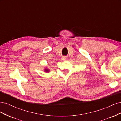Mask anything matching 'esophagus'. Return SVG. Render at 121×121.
Listing matches in <instances>:
<instances>
[{"label": "esophagus", "mask_w": 121, "mask_h": 121, "mask_svg": "<svg viewBox=\"0 0 121 121\" xmlns=\"http://www.w3.org/2000/svg\"><path fill=\"white\" fill-rule=\"evenodd\" d=\"M62 59H63V60H65V59H66V57H65V56H63V57H62Z\"/></svg>", "instance_id": "obj_1"}]
</instances>
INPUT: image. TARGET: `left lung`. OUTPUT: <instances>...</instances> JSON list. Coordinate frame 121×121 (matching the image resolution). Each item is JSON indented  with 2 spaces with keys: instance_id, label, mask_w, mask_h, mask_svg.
<instances>
[{
  "instance_id": "left-lung-1",
  "label": "left lung",
  "mask_w": 121,
  "mask_h": 121,
  "mask_svg": "<svg viewBox=\"0 0 121 121\" xmlns=\"http://www.w3.org/2000/svg\"><path fill=\"white\" fill-rule=\"evenodd\" d=\"M45 71L46 72H49V70L48 69H45Z\"/></svg>"
}]
</instances>
